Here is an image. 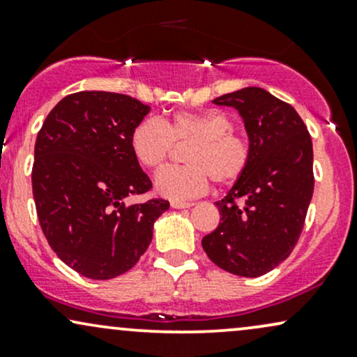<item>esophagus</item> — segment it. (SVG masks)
<instances>
[{"label":"esophagus","instance_id":"obj_1","mask_svg":"<svg viewBox=\"0 0 357 357\" xmlns=\"http://www.w3.org/2000/svg\"><path fill=\"white\" fill-rule=\"evenodd\" d=\"M171 206L176 208V210H184V208H191L192 203H188V202H171Z\"/></svg>","mask_w":357,"mask_h":357}]
</instances>
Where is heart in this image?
<instances>
[{
    "mask_svg": "<svg viewBox=\"0 0 357 357\" xmlns=\"http://www.w3.org/2000/svg\"><path fill=\"white\" fill-rule=\"evenodd\" d=\"M233 119L216 109L179 110L166 122L147 117L130 132V151L147 169L165 165L174 144L186 149L184 166H167L154 178L155 191L169 199H190L203 195L211 179L220 186H231L247 173L252 144L236 132Z\"/></svg>",
    "mask_w": 357,
    "mask_h": 357,
    "instance_id": "b5f03b06",
    "label": "heart"
}]
</instances>
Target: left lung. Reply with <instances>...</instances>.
I'll return each mask as SVG.
<instances>
[{
  "label": "left lung",
  "mask_w": 357,
  "mask_h": 357,
  "mask_svg": "<svg viewBox=\"0 0 357 357\" xmlns=\"http://www.w3.org/2000/svg\"><path fill=\"white\" fill-rule=\"evenodd\" d=\"M243 119L252 161L216 202L220 225L202 245L213 264L233 275L260 277L297 245L314 192L312 139L296 109L260 87L216 97Z\"/></svg>",
  "instance_id": "8db88e82"
}]
</instances>
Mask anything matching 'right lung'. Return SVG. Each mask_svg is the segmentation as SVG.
I'll list each match as a JSON object with an SVG mask.
<instances>
[{"instance_id":"1","label":"right lung","mask_w":357,"mask_h":357,"mask_svg":"<svg viewBox=\"0 0 357 357\" xmlns=\"http://www.w3.org/2000/svg\"><path fill=\"white\" fill-rule=\"evenodd\" d=\"M149 105L114 92L70 93L45 119L35 142L31 186L40 227L63 264L109 280L137 264L169 202L126 204L153 188L130 151Z\"/></svg>"}]
</instances>
